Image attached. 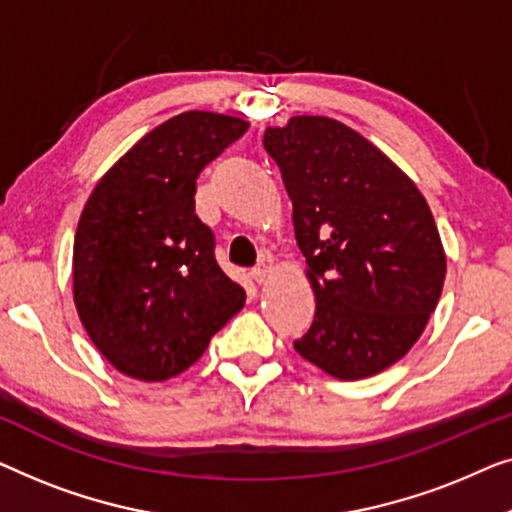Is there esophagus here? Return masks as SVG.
Returning <instances> with one entry per match:
<instances>
[{
  "mask_svg": "<svg viewBox=\"0 0 512 512\" xmlns=\"http://www.w3.org/2000/svg\"><path fill=\"white\" fill-rule=\"evenodd\" d=\"M250 278H253L257 285H264L266 280H269V269H266V264H259V266H255V269L250 271Z\"/></svg>",
  "mask_w": 512,
  "mask_h": 512,
  "instance_id": "34e87169",
  "label": "esophagus"
}]
</instances>
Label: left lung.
Here are the masks:
<instances>
[{"mask_svg": "<svg viewBox=\"0 0 512 512\" xmlns=\"http://www.w3.org/2000/svg\"><path fill=\"white\" fill-rule=\"evenodd\" d=\"M292 199L315 294L294 350L338 380L376 376L406 355L436 311L445 250L417 185L369 139L327 115L264 132Z\"/></svg>", "mask_w": 512, "mask_h": 512, "instance_id": "8db88e82", "label": "left lung"}]
</instances>
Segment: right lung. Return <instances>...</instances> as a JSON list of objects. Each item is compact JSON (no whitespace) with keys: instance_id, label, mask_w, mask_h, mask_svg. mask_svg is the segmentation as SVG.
I'll use <instances>...</instances> for the list:
<instances>
[{"instance_id":"right-lung-1","label":"right lung","mask_w":512,"mask_h":512,"mask_svg":"<svg viewBox=\"0 0 512 512\" xmlns=\"http://www.w3.org/2000/svg\"><path fill=\"white\" fill-rule=\"evenodd\" d=\"M250 122L185 111L102 176L78 220L74 304L95 348L129 378L160 383L197 362L246 304L194 213L197 178Z\"/></svg>"}]
</instances>
